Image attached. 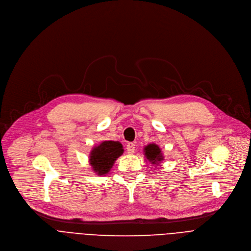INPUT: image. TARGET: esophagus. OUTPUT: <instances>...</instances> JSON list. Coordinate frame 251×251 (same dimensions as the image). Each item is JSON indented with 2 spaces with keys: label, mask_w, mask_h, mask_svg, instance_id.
<instances>
[{
  "label": "esophagus",
  "mask_w": 251,
  "mask_h": 251,
  "mask_svg": "<svg viewBox=\"0 0 251 251\" xmlns=\"http://www.w3.org/2000/svg\"><path fill=\"white\" fill-rule=\"evenodd\" d=\"M126 150H127V152H128L129 154L134 153V151H135V144L133 143V142L127 143V145H126Z\"/></svg>",
  "instance_id": "1"
}]
</instances>
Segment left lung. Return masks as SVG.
Segmentation results:
<instances>
[{
    "mask_svg": "<svg viewBox=\"0 0 251 251\" xmlns=\"http://www.w3.org/2000/svg\"><path fill=\"white\" fill-rule=\"evenodd\" d=\"M144 152H145V157L150 161L152 162L153 165L156 163H160L162 161L163 157L161 154V150L156 144H149L144 148Z\"/></svg>",
    "mask_w": 251,
    "mask_h": 251,
    "instance_id": "1",
    "label": "left lung"
}]
</instances>
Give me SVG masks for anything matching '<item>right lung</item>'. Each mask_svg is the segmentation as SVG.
<instances>
[{
	"label": "right lung",
	"mask_w": 251,
	"mask_h": 251,
	"mask_svg": "<svg viewBox=\"0 0 251 251\" xmlns=\"http://www.w3.org/2000/svg\"><path fill=\"white\" fill-rule=\"evenodd\" d=\"M123 151V146L118 141H104L94 147L90 155V163L94 172L99 176L106 175Z\"/></svg>",
	"instance_id": "add662e5"
}]
</instances>
